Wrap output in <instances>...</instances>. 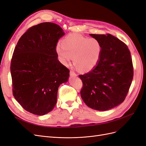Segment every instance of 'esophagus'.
I'll return each mask as SVG.
<instances>
[{
  "label": "esophagus",
  "instance_id": "34e87169",
  "mask_svg": "<svg viewBox=\"0 0 146 146\" xmlns=\"http://www.w3.org/2000/svg\"><path fill=\"white\" fill-rule=\"evenodd\" d=\"M70 76H72V77H76L77 75L71 70V71H70Z\"/></svg>",
  "mask_w": 146,
  "mask_h": 146
}]
</instances>
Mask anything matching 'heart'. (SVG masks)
I'll return each instance as SVG.
<instances>
[{"label":"heart","mask_w":146,"mask_h":146,"mask_svg":"<svg viewBox=\"0 0 146 146\" xmlns=\"http://www.w3.org/2000/svg\"><path fill=\"white\" fill-rule=\"evenodd\" d=\"M57 44L55 51L60 62L68 65L73 57L76 67L82 72H90L99 63L102 46L96 38L78 35H69Z\"/></svg>","instance_id":"b5f03b06"}]
</instances>
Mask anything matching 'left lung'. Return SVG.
I'll return each mask as SVG.
<instances>
[{
  "label": "left lung",
  "instance_id": "obj_1",
  "mask_svg": "<svg viewBox=\"0 0 146 146\" xmlns=\"http://www.w3.org/2000/svg\"><path fill=\"white\" fill-rule=\"evenodd\" d=\"M100 42L102 52L96 67L84 75L81 98L90 108L106 111L122 103L133 77L130 52L120 39L110 34H90Z\"/></svg>",
  "mask_w": 146,
  "mask_h": 146
}]
</instances>
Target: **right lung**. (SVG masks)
<instances>
[{"label": "right lung", "mask_w": 146, "mask_h": 146, "mask_svg": "<svg viewBox=\"0 0 146 146\" xmlns=\"http://www.w3.org/2000/svg\"><path fill=\"white\" fill-rule=\"evenodd\" d=\"M64 35L58 25L42 23L29 28L17 42L10 71L13 94L24 109L42 116L54 109L69 70L58 60L55 47Z\"/></svg>", "instance_id": "1"}]
</instances>
